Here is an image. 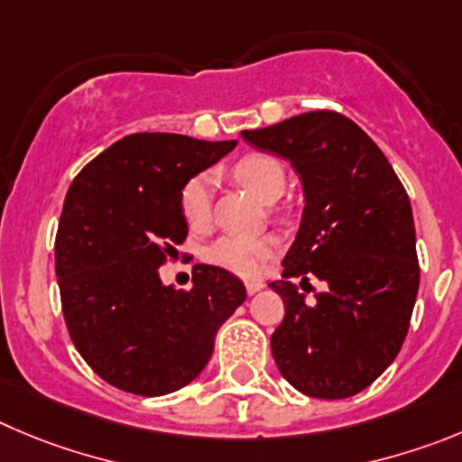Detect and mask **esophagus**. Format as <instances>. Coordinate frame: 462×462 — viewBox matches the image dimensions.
Returning a JSON list of instances; mask_svg holds the SVG:
<instances>
[{
    "instance_id": "esophagus-1",
    "label": "esophagus",
    "mask_w": 462,
    "mask_h": 462,
    "mask_svg": "<svg viewBox=\"0 0 462 462\" xmlns=\"http://www.w3.org/2000/svg\"><path fill=\"white\" fill-rule=\"evenodd\" d=\"M262 290H264V282H260V280H248V282H245V291H248L251 296Z\"/></svg>"
}]
</instances>
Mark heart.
<instances>
[{"mask_svg": "<svg viewBox=\"0 0 462 462\" xmlns=\"http://www.w3.org/2000/svg\"><path fill=\"white\" fill-rule=\"evenodd\" d=\"M232 175L241 187L248 189L262 202L278 200L287 187V171L282 162L266 152H248L236 159ZM211 187H214L211 172H196L180 189L178 207L189 230L202 232L211 223ZM275 251H278V239L271 235H226L207 245L202 257L209 264L221 266L241 278H255L262 273L266 262L275 255Z\"/></svg>", "mask_w": 462, "mask_h": 462, "instance_id": "b5f03b06", "label": "heart"}]
</instances>
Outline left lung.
<instances>
[{"instance_id": "1", "label": "left lung", "mask_w": 462, "mask_h": 462, "mask_svg": "<svg viewBox=\"0 0 462 462\" xmlns=\"http://www.w3.org/2000/svg\"><path fill=\"white\" fill-rule=\"evenodd\" d=\"M245 141L290 159L305 193L299 235L284 255V300L271 353L284 381L314 399H346L372 385L408 335L420 290L415 221L385 154L337 111H310ZM323 279L314 304L291 282Z\"/></svg>"}]
</instances>
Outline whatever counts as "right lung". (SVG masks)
<instances>
[{
	"label": "right lung",
	"mask_w": 462,
	"mask_h": 462,
	"mask_svg": "<svg viewBox=\"0 0 462 462\" xmlns=\"http://www.w3.org/2000/svg\"><path fill=\"white\" fill-rule=\"evenodd\" d=\"M235 145L129 134L68 189L54 241L63 317L88 367L118 390L162 396L189 385L245 300L244 282L221 266H193L189 291L159 278L189 232L180 189Z\"/></svg>",
	"instance_id": "obj_1"
}]
</instances>
